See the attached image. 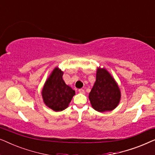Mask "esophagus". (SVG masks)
<instances>
[{
	"label": "esophagus",
	"instance_id": "obj_1",
	"mask_svg": "<svg viewBox=\"0 0 155 155\" xmlns=\"http://www.w3.org/2000/svg\"><path fill=\"white\" fill-rule=\"evenodd\" d=\"M78 92H79L80 93H82V94H84V90H83V89H80V90H78Z\"/></svg>",
	"mask_w": 155,
	"mask_h": 155
}]
</instances>
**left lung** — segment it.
Returning <instances> with one entry per match:
<instances>
[{"instance_id":"1","label":"left lung","mask_w":155,"mask_h":155,"mask_svg":"<svg viewBox=\"0 0 155 155\" xmlns=\"http://www.w3.org/2000/svg\"><path fill=\"white\" fill-rule=\"evenodd\" d=\"M89 99L92 107L99 112L112 111L118 106L120 99V90L106 69L97 70L96 81Z\"/></svg>"}]
</instances>
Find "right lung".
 Instances as JSON below:
<instances>
[{"label":"right lung","instance_id":"right-lung-1","mask_svg":"<svg viewBox=\"0 0 155 155\" xmlns=\"http://www.w3.org/2000/svg\"><path fill=\"white\" fill-rule=\"evenodd\" d=\"M63 73L56 68L46 80L41 94L45 104L55 111H61L68 107L75 91L63 80Z\"/></svg>","mask_w":155,"mask_h":155}]
</instances>
